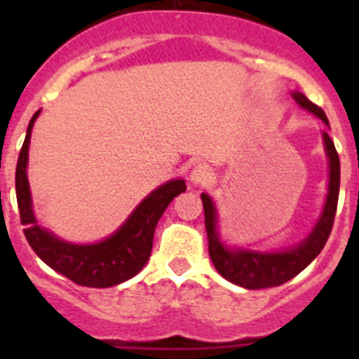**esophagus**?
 Returning a JSON list of instances; mask_svg holds the SVG:
<instances>
[{
    "label": "esophagus",
    "instance_id": "1",
    "mask_svg": "<svg viewBox=\"0 0 359 359\" xmlns=\"http://www.w3.org/2000/svg\"><path fill=\"white\" fill-rule=\"evenodd\" d=\"M212 177H214V172L208 165L199 163L196 165L194 169L190 170V182L194 183L198 187H205L212 182Z\"/></svg>",
    "mask_w": 359,
    "mask_h": 359
}]
</instances>
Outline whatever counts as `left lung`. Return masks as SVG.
Here are the masks:
<instances>
[{"mask_svg": "<svg viewBox=\"0 0 359 359\" xmlns=\"http://www.w3.org/2000/svg\"><path fill=\"white\" fill-rule=\"evenodd\" d=\"M291 95H293L298 106L311 111L325 126H329V120L322 107L311 102L306 95L298 93V91ZM323 145H325V152H327L329 158V192L322 215H320L318 223L315 224L309 236L302 243L297 244L294 248L286 250V252L262 253L253 252V250L226 248L219 239L217 212H215L214 201L210 199V196L203 192L201 199L203 208H205L208 253H210L212 262H214L221 277L230 280L231 284L246 287V290H262V287L282 286L284 282L297 277L302 269H306L311 262L315 261L316 255L322 252L329 236H331L336 207H338V194H340V158H338L331 136L325 131H323Z\"/></svg>", "mask_w": 359, "mask_h": 359, "instance_id": "1", "label": "left lung"}]
</instances>
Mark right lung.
<instances>
[{
  "label": "right lung",
  "mask_w": 359,
  "mask_h": 359,
  "mask_svg": "<svg viewBox=\"0 0 359 359\" xmlns=\"http://www.w3.org/2000/svg\"><path fill=\"white\" fill-rule=\"evenodd\" d=\"M39 111L32 116L27 129V138L19 151L15 167V196L21 224H25V237L32 250L44 264L65 275L79 286L111 287L129 280L149 261L152 250V237L165 208L177 194L185 192L183 180H172L152 190L151 194L133 210L128 221L107 239L95 244H73L59 239L52 231L37 224L32 208L30 187H28L27 165L28 145L34 122Z\"/></svg>",
  "instance_id": "obj_1"
}]
</instances>
